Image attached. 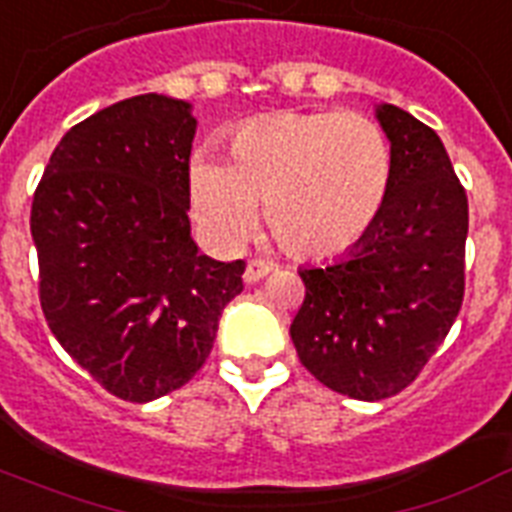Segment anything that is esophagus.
Segmentation results:
<instances>
[{"mask_svg": "<svg viewBox=\"0 0 512 512\" xmlns=\"http://www.w3.org/2000/svg\"><path fill=\"white\" fill-rule=\"evenodd\" d=\"M270 270H273V263H268V260H249L247 270H244V281L257 284V281H263L268 276Z\"/></svg>", "mask_w": 512, "mask_h": 512, "instance_id": "34e87169", "label": "esophagus"}]
</instances>
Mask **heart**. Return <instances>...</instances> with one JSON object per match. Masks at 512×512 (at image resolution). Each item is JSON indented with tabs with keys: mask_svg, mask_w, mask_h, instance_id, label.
<instances>
[{
	"mask_svg": "<svg viewBox=\"0 0 512 512\" xmlns=\"http://www.w3.org/2000/svg\"><path fill=\"white\" fill-rule=\"evenodd\" d=\"M234 162L191 157V213L215 249L231 252L255 226L260 199L292 255L326 260L355 247L389 199L392 144L360 112H281L239 128Z\"/></svg>",
	"mask_w": 512,
	"mask_h": 512,
	"instance_id": "1",
	"label": "heart"
}]
</instances>
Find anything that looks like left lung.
<instances>
[{
  "label": "left lung",
  "instance_id": "left-lung-1",
  "mask_svg": "<svg viewBox=\"0 0 512 512\" xmlns=\"http://www.w3.org/2000/svg\"><path fill=\"white\" fill-rule=\"evenodd\" d=\"M376 118L394 176L376 226L344 257L302 268L299 363L352 400L402 392L450 334L465 292L468 197L442 139L394 105Z\"/></svg>",
  "mask_w": 512,
  "mask_h": 512
}]
</instances>
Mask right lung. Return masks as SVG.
Here are the masks:
<instances>
[{"label": "right lung", "mask_w": 512, "mask_h": 512, "mask_svg": "<svg viewBox=\"0 0 512 512\" xmlns=\"http://www.w3.org/2000/svg\"><path fill=\"white\" fill-rule=\"evenodd\" d=\"M194 131L184 99L115 102L62 136L33 194L44 318L62 350L126 402L181 389L244 289V260L199 255L191 239Z\"/></svg>", "instance_id": "1"}]
</instances>
